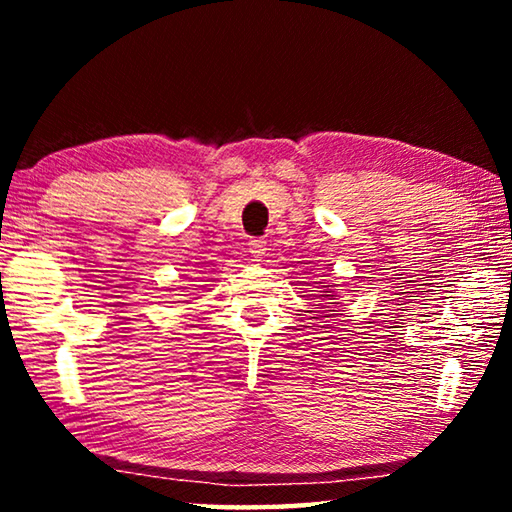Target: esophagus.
<instances>
[{
  "mask_svg": "<svg viewBox=\"0 0 512 512\" xmlns=\"http://www.w3.org/2000/svg\"><path fill=\"white\" fill-rule=\"evenodd\" d=\"M266 250H268V248H266V241H264V239H250V241H248V253L253 255V257L257 259V262L266 255Z\"/></svg>",
  "mask_w": 512,
  "mask_h": 512,
  "instance_id": "1",
  "label": "esophagus"
}]
</instances>
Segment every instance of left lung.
Listing matches in <instances>:
<instances>
[{
  "mask_svg": "<svg viewBox=\"0 0 512 512\" xmlns=\"http://www.w3.org/2000/svg\"><path fill=\"white\" fill-rule=\"evenodd\" d=\"M327 293H329V291H327ZM332 305H334V302H332Z\"/></svg>",
  "mask_w": 512,
  "mask_h": 512,
  "instance_id": "8db88e82",
  "label": "left lung"
}]
</instances>
